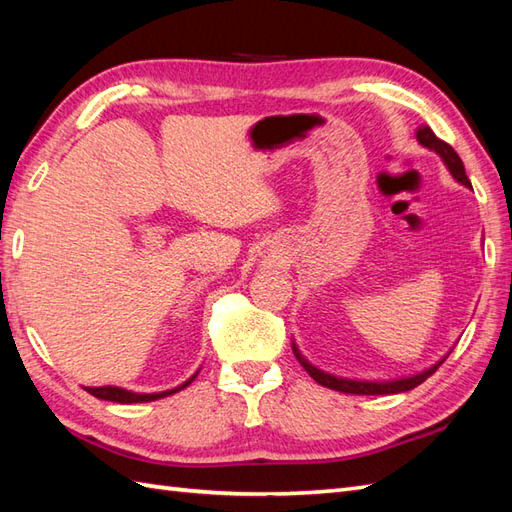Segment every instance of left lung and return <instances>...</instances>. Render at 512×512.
I'll list each match as a JSON object with an SVG mask.
<instances>
[{
	"mask_svg": "<svg viewBox=\"0 0 512 512\" xmlns=\"http://www.w3.org/2000/svg\"><path fill=\"white\" fill-rule=\"evenodd\" d=\"M416 138H418V143H420L422 147L436 151V154L442 158L444 165H447V169H449V173H451L455 182H460V184H464V187L471 189V180L466 178L464 162H462V158H460L458 154H455V149H453L449 143H444V140H440L436 134H433L429 125L418 127ZM292 352H295L297 361L303 365V369H306V372H308L314 380H317L319 385L328 387V389H334V391H343V394H358V396L402 394V391H409V389H413V387H418V385L424 383V380H427L433 372H436V369H438L444 361H447V356L451 354V352H449L447 356H442L436 365H431V367L424 369V372H418V374L402 376V378H391V380H361V378H345V376H334V374L323 372V369H319L317 365H312V363L308 361V358L299 352V347H297L295 341H292Z\"/></svg>",
	"mask_w": 512,
	"mask_h": 512,
	"instance_id": "obj_1",
	"label": "left lung"
}]
</instances>
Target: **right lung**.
Listing matches in <instances>:
<instances>
[{"label": "right lung", "mask_w": 512, "mask_h": 512, "mask_svg": "<svg viewBox=\"0 0 512 512\" xmlns=\"http://www.w3.org/2000/svg\"><path fill=\"white\" fill-rule=\"evenodd\" d=\"M198 374H193L189 380H184L182 385L167 389V391H156V394H136V391H129L123 387H114V385H105V387H83L88 394L101 398V400H112V402H121V405H132V402H151V400H158V398H165L176 394V391L189 387L193 383V378Z\"/></svg>", "instance_id": "right-lung-1"}]
</instances>
